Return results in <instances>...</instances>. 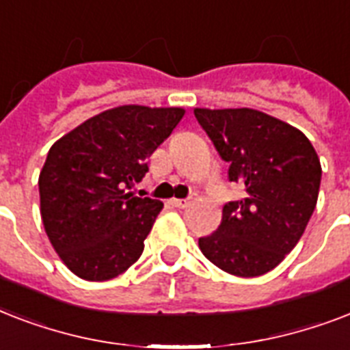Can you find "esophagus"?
<instances>
[{"label": "esophagus", "mask_w": 350, "mask_h": 350, "mask_svg": "<svg viewBox=\"0 0 350 350\" xmlns=\"http://www.w3.org/2000/svg\"><path fill=\"white\" fill-rule=\"evenodd\" d=\"M172 205L178 208H185L191 205V200H180V198H174V200H172Z\"/></svg>", "instance_id": "1"}]
</instances>
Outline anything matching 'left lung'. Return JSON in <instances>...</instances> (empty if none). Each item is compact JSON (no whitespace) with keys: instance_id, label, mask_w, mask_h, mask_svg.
Instances as JSON below:
<instances>
[{"instance_id":"8db88e82","label":"left lung","mask_w":350,"mask_h":350,"mask_svg":"<svg viewBox=\"0 0 350 350\" xmlns=\"http://www.w3.org/2000/svg\"><path fill=\"white\" fill-rule=\"evenodd\" d=\"M229 180L243 198L224 205L218 229L198 239L208 261L232 276L272 271L296 247L314 213L320 158L304 132L256 109H194Z\"/></svg>"}]
</instances>
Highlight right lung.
<instances>
[{"label": "right lung", "mask_w": 350, "mask_h": 350, "mask_svg": "<svg viewBox=\"0 0 350 350\" xmlns=\"http://www.w3.org/2000/svg\"><path fill=\"white\" fill-rule=\"evenodd\" d=\"M185 109L121 105L89 118L49 150L40 172V213L70 272L107 282L134 265L163 203L126 189L172 134Z\"/></svg>", "instance_id": "right-lung-1"}]
</instances>
